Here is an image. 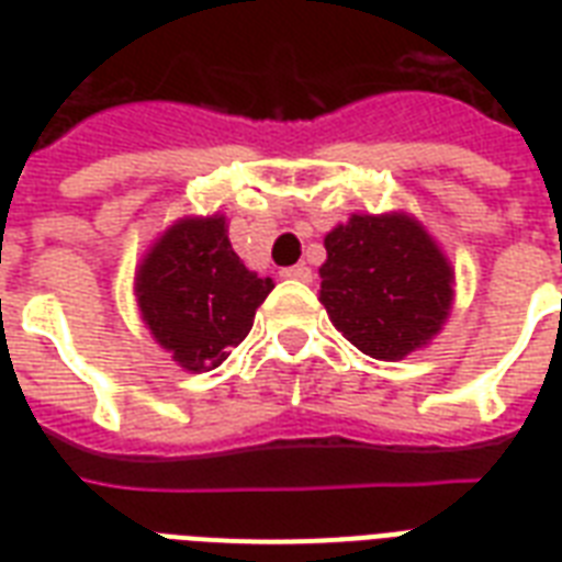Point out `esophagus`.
Here are the masks:
<instances>
[{"label": "esophagus", "instance_id": "esophagus-1", "mask_svg": "<svg viewBox=\"0 0 562 562\" xmlns=\"http://www.w3.org/2000/svg\"><path fill=\"white\" fill-rule=\"evenodd\" d=\"M282 277L294 282H312V268L308 265H291V268H282Z\"/></svg>", "mask_w": 562, "mask_h": 562}]
</instances>
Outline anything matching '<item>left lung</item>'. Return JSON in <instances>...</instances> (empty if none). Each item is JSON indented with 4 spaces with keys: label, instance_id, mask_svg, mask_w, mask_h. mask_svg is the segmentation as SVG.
<instances>
[{
    "label": "left lung",
    "instance_id": "8db88e82",
    "mask_svg": "<svg viewBox=\"0 0 562 562\" xmlns=\"http://www.w3.org/2000/svg\"><path fill=\"white\" fill-rule=\"evenodd\" d=\"M321 303L364 356L396 361L437 335L452 268L408 215H352L326 236Z\"/></svg>",
    "mask_w": 562,
    "mask_h": 562
}]
</instances>
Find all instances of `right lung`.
I'll return each instance as SVG.
<instances>
[{
  "instance_id": "obj_1",
  "label": "right lung",
  "mask_w": 562,
  "mask_h": 562,
  "mask_svg": "<svg viewBox=\"0 0 562 562\" xmlns=\"http://www.w3.org/2000/svg\"><path fill=\"white\" fill-rule=\"evenodd\" d=\"M271 289L229 247L221 215L175 224L136 273L145 324L192 373L218 368L227 347L245 341Z\"/></svg>"
}]
</instances>
